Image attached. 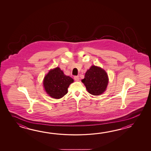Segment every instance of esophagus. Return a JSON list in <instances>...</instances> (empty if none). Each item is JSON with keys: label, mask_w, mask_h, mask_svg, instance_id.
<instances>
[{"label": "esophagus", "mask_w": 151, "mask_h": 151, "mask_svg": "<svg viewBox=\"0 0 151 151\" xmlns=\"http://www.w3.org/2000/svg\"><path fill=\"white\" fill-rule=\"evenodd\" d=\"M74 80L78 81H79V77L78 76H75V77H74Z\"/></svg>", "instance_id": "esophagus-1"}]
</instances>
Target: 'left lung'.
I'll return each instance as SVG.
<instances>
[{
	"instance_id": "obj_1",
	"label": "left lung",
	"mask_w": 151,
	"mask_h": 151,
	"mask_svg": "<svg viewBox=\"0 0 151 151\" xmlns=\"http://www.w3.org/2000/svg\"><path fill=\"white\" fill-rule=\"evenodd\" d=\"M81 81L88 93L93 96H99L106 91L109 78L106 71L94 65L87 71L85 78Z\"/></svg>"
}]
</instances>
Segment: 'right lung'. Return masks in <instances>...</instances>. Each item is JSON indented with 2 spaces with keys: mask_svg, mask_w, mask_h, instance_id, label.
<instances>
[{
  "mask_svg": "<svg viewBox=\"0 0 151 151\" xmlns=\"http://www.w3.org/2000/svg\"><path fill=\"white\" fill-rule=\"evenodd\" d=\"M73 81L72 78L65 75L57 67L51 70L45 76L43 85L48 96L55 99H60L68 93V87Z\"/></svg>",
  "mask_w": 151,
  "mask_h": 151,
  "instance_id": "1",
  "label": "right lung"
}]
</instances>
